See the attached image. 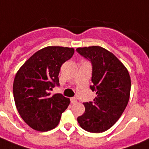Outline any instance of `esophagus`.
Here are the masks:
<instances>
[{
    "label": "esophagus",
    "instance_id": "34e87169",
    "mask_svg": "<svg viewBox=\"0 0 149 149\" xmlns=\"http://www.w3.org/2000/svg\"><path fill=\"white\" fill-rule=\"evenodd\" d=\"M71 103H76L77 102V99L76 97H71L70 98Z\"/></svg>",
    "mask_w": 149,
    "mask_h": 149
}]
</instances>
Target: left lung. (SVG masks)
<instances>
[{
    "label": "left lung",
    "instance_id": "1",
    "mask_svg": "<svg viewBox=\"0 0 149 149\" xmlns=\"http://www.w3.org/2000/svg\"><path fill=\"white\" fill-rule=\"evenodd\" d=\"M76 52L91 62L94 101L85 102V113L77 118L80 127L102 133L119 119L129 101L131 82L128 71L112 53L100 46L78 48Z\"/></svg>",
    "mask_w": 149,
    "mask_h": 149
}]
</instances>
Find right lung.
Masks as SVG:
<instances>
[{"label": "right lung", "instance_id": "1", "mask_svg": "<svg viewBox=\"0 0 149 149\" xmlns=\"http://www.w3.org/2000/svg\"><path fill=\"white\" fill-rule=\"evenodd\" d=\"M74 54L73 48L48 46L34 53L21 67L13 82L15 106L22 118L38 131L56 127L70 100L61 94L50 95L58 87L61 67Z\"/></svg>", "mask_w": 149, "mask_h": 149}]
</instances>
